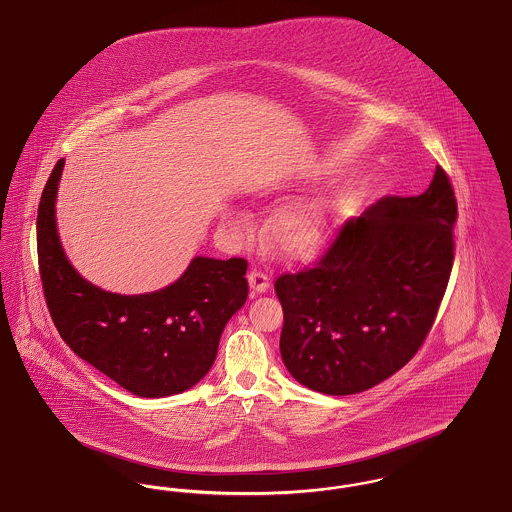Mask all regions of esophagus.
Listing matches in <instances>:
<instances>
[{"mask_svg": "<svg viewBox=\"0 0 512 512\" xmlns=\"http://www.w3.org/2000/svg\"><path fill=\"white\" fill-rule=\"evenodd\" d=\"M247 280H249L251 293H265L268 290V286H270V278H268L267 272L257 270V268H251V270H249Z\"/></svg>", "mask_w": 512, "mask_h": 512, "instance_id": "obj_1", "label": "esophagus"}]
</instances>
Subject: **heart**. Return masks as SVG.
I'll list each match as a JSON object with an SVG mask.
<instances>
[{
    "instance_id": "obj_1",
    "label": "heart",
    "mask_w": 512,
    "mask_h": 512,
    "mask_svg": "<svg viewBox=\"0 0 512 512\" xmlns=\"http://www.w3.org/2000/svg\"><path fill=\"white\" fill-rule=\"evenodd\" d=\"M330 205L313 203L305 207L286 209L270 222V240L288 257H307L324 242L326 219ZM244 220L232 219L234 226Z\"/></svg>"
}]
</instances>
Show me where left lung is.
Segmentation results:
<instances>
[{
    "label": "left lung",
    "instance_id": "8db88e82",
    "mask_svg": "<svg viewBox=\"0 0 512 512\" xmlns=\"http://www.w3.org/2000/svg\"><path fill=\"white\" fill-rule=\"evenodd\" d=\"M455 220V192L438 165L424 194L380 199L341 224L315 267L276 278L280 353L299 384L351 395L413 359L447 290Z\"/></svg>",
    "mask_w": 512,
    "mask_h": 512
}]
</instances>
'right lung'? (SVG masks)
I'll use <instances>...</instances> for the list:
<instances>
[{
	"instance_id": "add662e5",
	"label": "right lung",
	"mask_w": 512,
	"mask_h": 512,
	"mask_svg": "<svg viewBox=\"0 0 512 512\" xmlns=\"http://www.w3.org/2000/svg\"><path fill=\"white\" fill-rule=\"evenodd\" d=\"M63 165L59 159L49 174L36 222L40 278L57 332L80 359L134 395L190 390L215 363L220 334L247 299V261L195 257L159 292H103L74 270L57 236Z\"/></svg>"
}]
</instances>
